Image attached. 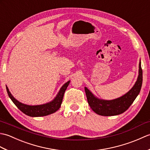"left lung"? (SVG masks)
<instances>
[{
    "label": "left lung",
    "instance_id": "obj_1",
    "mask_svg": "<svg viewBox=\"0 0 150 150\" xmlns=\"http://www.w3.org/2000/svg\"><path fill=\"white\" fill-rule=\"evenodd\" d=\"M139 76L135 84L128 93L113 100L99 99L85 87L88 103L94 112L102 116H113L124 113L128 109L141 91L142 84V69L141 62L139 66Z\"/></svg>",
    "mask_w": 150,
    "mask_h": 150
}]
</instances>
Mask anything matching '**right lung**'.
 Listing matches in <instances>:
<instances>
[{
  "label": "right lung",
  "mask_w": 150,
  "mask_h": 150,
  "mask_svg": "<svg viewBox=\"0 0 150 150\" xmlns=\"http://www.w3.org/2000/svg\"><path fill=\"white\" fill-rule=\"evenodd\" d=\"M69 82L70 81H68L62 86L59 90L58 94L57 95L55 98L52 101L48 103L37 105V106H30V105L24 104L20 103L17 99H15L13 96L11 95L10 91H9L7 86H6V90H7L9 97L13 101V103L15 104V106L22 112H23L24 114L30 117H42L55 113L59 109L60 106H61L64 94L65 91L68 86Z\"/></svg>",
  "instance_id": "add662e5"
}]
</instances>
